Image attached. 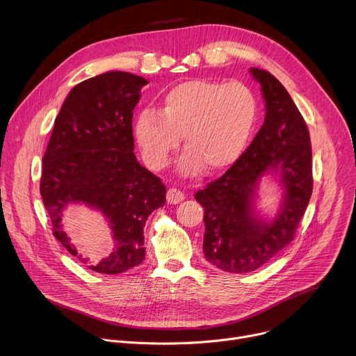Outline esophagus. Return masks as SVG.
Masks as SVG:
<instances>
[{
  "label": "esophagus",
  "mask_w": 356,
  "mask_h": 356,
  "mask_svg": "<svg viewBox=\"0 0 356 356\" xmlns=\"http://www.w3.org/2000/svg\"><path fill=\"white\" fill-rule=\"evenodd\" d=\"M166 200H168L169 204H179L180 201L184 200V193H181L177 188H170L166 194Z\"/></svg>",
  "instance_id": "esophagus-1"
}]
</instances>
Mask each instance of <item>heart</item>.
Masks as SVG:
<instances>
[{
  "label": "heart",
  "mask_w": 356,
  "mask_h": 356,
  "mask_svg": "<svg viewBox=\"0 0 356 356\" xmlns=\"http://www.w3.org/2000/svg\"><path fill=\"white\" fill-rule=\"evenodd\" d=\"M258 97L241 81L188 80L170 88L156 110L140 111L134 135L149 168L165 169L180 146L187 149L179 162L184 176L202 168L218 173L234 165L255 129Z\"/></svg>",
  "instance_id": "1"
}]
</instances>
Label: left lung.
Here are the masks:
<instances>
[{"label": "left lung", "mask_w": 356, "mask_h": 356, "mask_svg": "<svg viewBox=\"0 0 356 356\" xmlns=\"http://www.w3.org/2000/svg\"><path fill=\"white\" fill-rule=\"evenodd\" d=\"M261 84L265 121L241 158L216 181L195 193L204 207L206 259L231 273H246L268 264L286 248L313 193L312 143L294 101L266 70L250 67ZM273 177L282 188L273 218L256 209L259 186Z\"/></svg>", "instance_id": "obj_1"}]
</instances>
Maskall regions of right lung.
Listing matches in <instances>:
<instances>
[{"mask_svg":"<svg viewBox=\"0 0 356 356\" xmlns=\"http://www.w3.org/2000/svg\"><path fill=\"white\" fill-rule=\"evenodd\" d=\"M146 84L140 76L114 70L74 86L42 159L40 194L54 235L97 273H122L143 261L145 222L166 202L162 180L134 154L132 111ZM76 204L109 222L115 246L107 259L92 263L83 257L64 232V211Z\"/></svg>","mask_w":356,"mask_h":356,"instance_id":"obj_1","label":"right lung"}]
</instances>
